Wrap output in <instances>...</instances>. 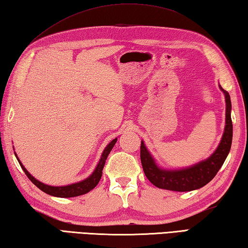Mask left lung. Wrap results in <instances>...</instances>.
I'll return each mask as SVG.
<instances>
[{
  "instance_id": "1",
  "label": "left lung",
  "mask_w": 248,
  "mask_h": 248,
  "mask_svg": "<svg viewBox=\"0 0 248 248\" xmlns=\"http://www.w3.org/2000/svg\"><path fill=\"white\" fill-rule=\"evenodd\" d=\"M225 95V128L222 140L218 148L205 161L183 170H162L158 168L154 158L145 147L144 141L140 145V160L145 175L151 183L159 188L175 190V192H190L198 189L214 179L222 167L230 153L232 145L233 125L231 120V99L227 90L220 86Z\"/></svg>"
}]
</instances>
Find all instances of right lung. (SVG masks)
<instances>
[{
    "label": "right lung",
    "mask_w": 248,
    "mask_h": 248,
    "mask_svg": "<svg viewBox=\"0 0 248 248\" xmlns=\"http://www.w3.org/2000/svg\"><path fill=\"white\" fill-rule=\"evenodd\" d=\"M116 140H117V138L113 140L110 142V144H108L106 147V149H104L103 154H102V157H101V159H100L98 166H97V168H95V170L93 171V174H91L89 177H87V179L84 180V181L78 182V183H75V184L66 185V186H49V185H46V184L41 183V182H39L38 180L34 179V177L31 174H30V173L27 170H26L25 167L23 166V164H21V162L19 161L18 159H17V160H18L21 169L24 170L25 174L28 176V179L31 181L38 188H40L42 192L49 194V195H51V196L61 197V198L76 197V196H80V195L87 194L98 185L99 181L102 176V170H103L104 164H106V160L108 158V154L111 153L112 148L114 147Z\"/></svg>",
    "instance_id": "add662e5"
}]
</instances>
